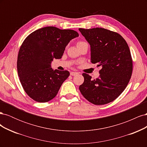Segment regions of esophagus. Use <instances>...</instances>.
Instances as JSON below:
<instances>
[{"label": "esophagus", "mask_w": 147, "mask_h": 147, "mask_svg": "<svg viewBox=\"0 0 147 147\" xmlns=\"http://www.w3.org/2000/svg\"><path fill=\"white\" fill-rule=\"evenodd\" d=\"M78 73V72H70V75H72V76H75V75H77Z\"/></svg>", "instance_id": "esophagus-1"}]
</instances>
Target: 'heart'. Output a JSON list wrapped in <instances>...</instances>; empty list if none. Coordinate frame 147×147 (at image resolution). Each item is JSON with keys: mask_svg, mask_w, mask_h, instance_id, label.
Segmentation results:
<instances>
[{"mask_svg": "<svg viewBox=\"0 0 147 147\" xmlns=\"http://www.w3.org/2000/svg\"><path fill=\"white\" fill-rule=\"evenodd\" d=\"M85 43H86V42H84V41H82V40H80V41H79V42H77V45H82V44H85Z\"/></svg>", "mask_w": 147, "mask_h": 147, "instance_id": "heart-1", "label": "heart"}]
</instances>
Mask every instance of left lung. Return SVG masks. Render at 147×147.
<instances>
[{
	"instance_id": "8db88e82",
	"label": "left lung",
	"mask_w": 147,
	"mask_h": 147,
	"mask_svg": "<svg viewBox=\"0 0 147 147\" xmlns=\"http://www.w3.org/2000/svg\"><path fill=\"white\" fill-rule=\"evenodd\" d=\"M79 30L91 45V63L102 67L96 79L83 73L84 82L79 90L93 104L110 103L121 94L131 79L132 59L129 48L121 35L113 31L101 28Z\"/></svg>"
}]
</instances>
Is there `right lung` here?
I'll return each mask as SVG.
<instances>
[{
    "mask_svg": "<svg viewBox=\"0 0 147 147\" xmlns=\"http://www.w3.org/2000/svg\"><path fill=\"white\" fill-rule=\"evenodd\" d=\"M78 36L76 31L48 26L37 29L25 38L18 55L17 70L24 91L38 102L56 97L69 76L67 70H53V59H61L67 45Z\"/></svg>",
    "mask_w": 147,
    "mask_h": 147,
    "instance_id": "right-lung-1",
    "label": "right lung"
}]
</instances>
